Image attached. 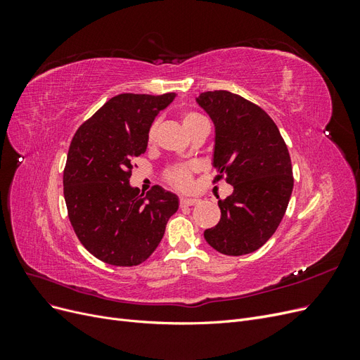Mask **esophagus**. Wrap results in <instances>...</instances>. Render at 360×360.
I'll return each mask as SVG.
<instances>
[{
  "mask_svg": "<svg viewBox=\"0 0 360 360\" xmlns=\"http://www.w3.org/2000/svg\"><path fill=\"white\" fill-rule=\"evenodd\" d=\"M197 202H198L197 198H186V197H183V198L180 200V205H193V204H197Z\"/></svg>",
  "mask_w": 360,
  "mask_h": 360,
  "instance_id": "obj_1",
  "label": "esophagus"
}]
</instances>
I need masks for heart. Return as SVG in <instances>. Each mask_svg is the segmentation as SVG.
<instances>
[{
  "label": "heart",
  "mask_w": 360,
  "mask_h": 360,
  "mask_svg": "<svg viewBox=\"0 0 360 360\" xmlns=\"http://www.w3.org/2000/svg\"><path fill=\"white\" fill-rule=\"evenodd\" d=\"M201 122H204V117H201L200 114L193 112V111H186L181 114V124H183L184 130L188 132V135H191L192 130L197 127ZM156 135H158V123H153L148 127L147 143L153 144L156 141ZM197 169H198V167L195 165V163H191V165H180V167H176L171 171H168L167 179L171 184H174V186L188 188L192 183V172Z\"/></svg>",
  "instance_id": "b5f03b06"
}]
</instances>
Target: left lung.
<instances>
[{"mask_svg": "<svg viewBox=\"0 0 360 360\" xmlns=\"http://www.w3.org/2000/svg\"><path fill=\"white\" fill-rule=\"evenodd\" d=\"M197 103L214 124V181L234 188L219 200L221 221L204 231L217 252L250 254L274 236L292 192V168L285 141L266 111L242 96L205 91Z\"/></svg>", "mask_w": 360, "mask_h": 360, "instance_id": "8db88e82", "label": "left lung"}]
</instances>
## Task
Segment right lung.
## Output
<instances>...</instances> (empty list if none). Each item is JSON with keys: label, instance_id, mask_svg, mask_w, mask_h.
Returning a JSON list of instances; mask_svg holds the SVG:
<instances>
[{"label": "right lung", "instance_id": "add662e5", "mask_svg": "<svg viewBox=\"0 0 360 360\" xmlns=\"http://www.w3.org/2000/svg\"><path fill=\"white\" fill-rule=\"evenodd\" d=\"M176 94H118L79 126L63 174L69 219L84 248L111 266L146 261L179 209L176 193L155 186L144 197L129 184L147 132Z\"/></svg>", "mask_w": 360, "mask_h": 360}]
</instances>
